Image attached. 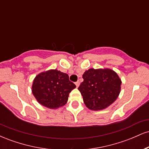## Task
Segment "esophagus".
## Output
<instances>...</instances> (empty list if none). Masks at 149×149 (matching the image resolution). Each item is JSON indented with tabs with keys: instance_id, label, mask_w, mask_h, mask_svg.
I'll list each match as a JSON object with an SVG mask.
<instances>
[{
	"instance_id": "obj_1",
	"label": "esophagus",
	"mask_w": 149,
	"mask_h": 149,
	"mask_svg": "<svg viewBox=\"0 0 149 149\" xmlns=\"http://www.w3.org/2000/svg\"><path fill=\"white\" fill-rule=\"evenodd\" d=\"M75 84H76L77 88H78V86H79V85H80V82H79V81H77L76 83H75Z\"/></svg>"
}]
</instances>
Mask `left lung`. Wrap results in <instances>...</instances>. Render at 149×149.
Segmentation results:
<instances>
[{
	"label": "left lung",
	"mask_w": 149,
	"mask_h": 149,
	"mask_svg": "<svg viewBox=\"0 0 149 149\" xmlns=\"http://www.w3.org/2000/svg\"><path fill=\"white\" fill-rule=\"evenodd\" d=\"M83 82L78 88L87 107L101 111L111 105L119 96L122 81L111 69H90L83 75Z\"/></svg>",
	"instance_id": "1"
}]
</instances>
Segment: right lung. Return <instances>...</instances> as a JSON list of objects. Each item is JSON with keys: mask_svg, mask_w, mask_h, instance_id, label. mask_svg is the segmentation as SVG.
Returning a JSON list of instances; mask_svg holds the SVG:
<instances>
[{"mask_svg": "<svg viewBox=\"0 0 149 149\" xmlns=\"http://www.w3.org/2000/svg\"><path fill=\"white\" fill-rule=\"evenodd\" d=\"M67 73L49 69L38 73L33 79L31 91L40 105L57 109L67 103L69 95L76 88Z\"/></svg>", "mask_w": 149, "mask_h": 149, "instance_id": "obj_1", "label": "right lung"}]
</instances>
